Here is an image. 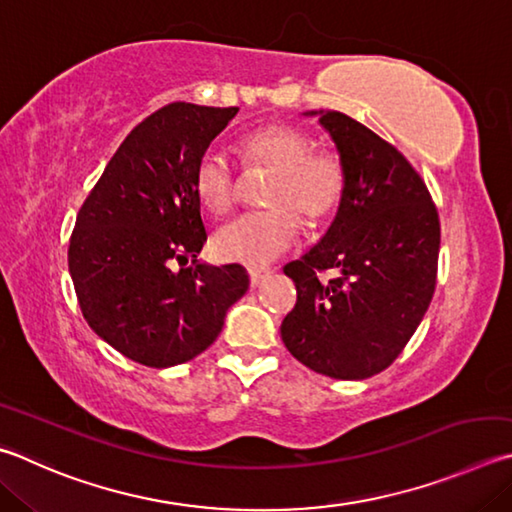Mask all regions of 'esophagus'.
<instances>
[{"mask_svg":"<svg viewBox=\"0 0 512 512\" xmlns=\"http://www.w3.org/2000/svg\"><path fill=\"white\" fill-rule=\"evenodd\" d=\"M248 275H250V284L259 286V284H262V282L266 280L268 275H271V271H268V268H250Z\"/></svg>","mask_w":512,"mask_h":512,"instance_id":"obj_1","label":"esophagus"}]
</instances>
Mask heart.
I'll return each instance as SVG.
<instances>
[{"label":"heart","instance_id":"obj_1","mask_svg":"<svg viewBox=\"0 0 512 512\" xmlns=\"http://www.w3.org/2000/svg\"><path fill=\"white\" fill-rule=\"evenodd\" d=\"M241 165L271 172L262 199L268 208L244 212L215 235V250L226 262L264 266L291 250L302 232V217L320 226L340 206L347 172L340 156L311 147V138L291 125H266L241 138ZM194 188L212 212L237 201V172L226 152L208 147L194 167Z\"/></svg>","mask_w":512,"mask_h":512}]
</instances>
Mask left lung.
Wrapping results in <instances>:
<instances>
[{"mask_svg": "<svg viewBox=\"0 0 512 512\" xmlns=\"http://www.w3.org/2000/svg\"><path fill=\"white\" fill-rule=\"evenodd\" d=\"M320 125L338 147L347 185L327 235L284 266L297 302L282 340L318 374L362 380L392 365L421 324L441 224L421 174L392 143L342 111H320ZM327 270L337 277L322 283Z\"/></svg>", "mask_w": 512, "mask_h": 512, "instance_id": "obj_1", "label": "left lung"}]
</instances>
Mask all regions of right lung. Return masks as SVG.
Segmentation results:
<instances>
[{
    "instance_id": "right-lung-1",
    "label": "right lung",
    "mask_w": 512,
    "mask_h": 512,
    "mask_svg": "<svg viewBox=\"0 0 512 512\" xmlns=\"http://www.w3.org/2000/svg\"><path fill=\"white\" fill-rule=\"evenodd\" d=\"M237 111L192 102L156 109L120 143L76 217L69 273L80 311L107 345L145 367L206 351L248 291L244 266L197 259L208 235L194 167ZM174 261L191 264L172 272Z\"/></svg>"
}]
</instances>
